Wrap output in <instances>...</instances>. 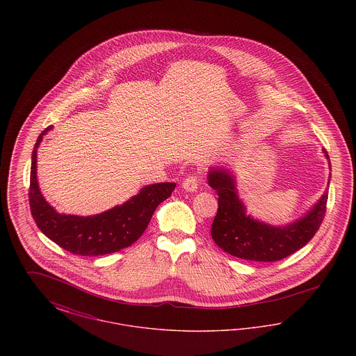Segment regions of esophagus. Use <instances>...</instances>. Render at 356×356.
I'll use <instances>...</instances> for the list:
<instances>
[{
	"label": "esophagus",
	"instance_id": "34e87169",
	"mask_svg": "<svg viewBox=\"0 0 356 356\" xmlns=\"http://www.w3.org/2000/svg\"><path fill=\"white\" fill-rule=\"evenodd\" d=\"M197 183H199V180L196 176H189L183 181V188L186 192H196L197 186H199Z\"/></svg>",
	"mask_w": 356,
	"mask_h": 356
}]
</instances>
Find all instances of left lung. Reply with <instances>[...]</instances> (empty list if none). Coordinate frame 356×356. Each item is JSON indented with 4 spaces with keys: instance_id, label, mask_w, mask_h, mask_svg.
I'll return each instance as SVG.
<instances>
[{
    "instance_id": "left-lung-1",
    "label": "left lung",
    "mask_w": 356,
    "mask_h": 356,
    "mask_svg": "<svg viewBox=\"0 0 356 356\" xmlns=\"http://www.w3.org/2000/svg\"><path fill=\"white\" fill-rule=\"evenodd\" d=\"M323 153L331 170L330 156L327 151ZM207 179L219 196V208L212 222L211 235L227 254L252 261H277L303 248L322 224L330 180L322 197L305 216L286 225H271L254 219L247 212V207L238 197L232 170L213 167L208 170Z\"/></svg>"
}]
</instances>
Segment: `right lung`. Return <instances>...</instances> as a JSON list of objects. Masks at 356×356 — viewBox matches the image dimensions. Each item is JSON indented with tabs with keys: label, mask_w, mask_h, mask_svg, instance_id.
Masks as SVG:
<instances>
[{
	"label": "right lung",
	"mask_w": 356,
	"mask_h": 356,
	"mask_svg": "<svg viewBox=\"0 0 356 356\" xmlns=\"http://www.w3.org/2000/svg\"><path fill=\"white\" fill-rule=\"evenodd\" d=\"M51 128L38 136L32 153L29 204L40 231L70 254L81 256L113 254L132 245L148 227L157 205L172 195L176 183L145 186L125 203L97 215L60 213L45 200L37 180V148Z\"/></svg>",
	"instance_id": "right-lung-1"
}]
</instances>
